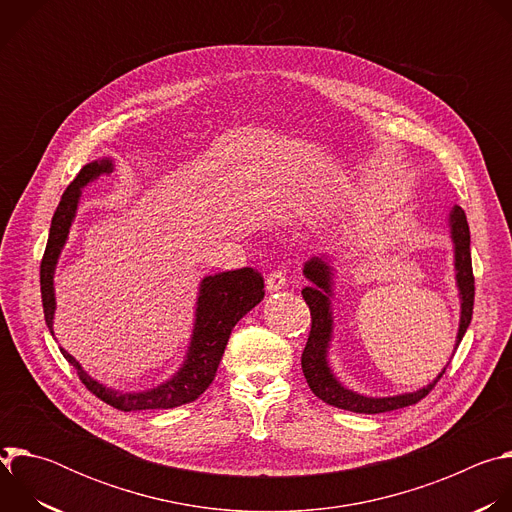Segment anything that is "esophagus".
Returning <instances> with one entry per match:
<instances>
[{
	"label": "esophagus",
	"mask_w": 512,
	"mask_h": 512,
	"mask_svg": "<svg viewBox=\"0 0 512 512\" xmlns=\"http://www.w3.org/2000/svg\"><path fill=\"white\" fill-rule=\"evenodd\" d=\"M285 283H287V277H285V273H283L281 269L271 271V273L267 275V279H265L267 291H279V289L285 287Z\"/></svg>",
	"instance_id": "obj_1"
}]
</instances>
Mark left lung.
Returning <instances> with one entry per match:
<instances>
[{
  "label": "left lung",
  "mask_w": 512,
  "mask_h": 512,
  "mask_svg": "<svg viewBox=\"0 0 512 512\" xmlns=\"http://www.w3.org/2000/svg\"><path fill=\"white\" fill-rule=\"evenodd\" d=\"M452 239L456 243V279L460 287V296H462V318H460V332H458V342L456 348L460 346L470 320H472V310H474V273H472V255H470V227L466 221V212L456 206L452 216ZM304 275L312 281L310 287L302 289V296L310 308L312 316V328L310 336L306 342V348L302 352V371L304 377L312 389V393L322 399L328 405H334L338 409H346L352 413H385L401 407L415 405L423 397L431 393V389L437 385L446 373V369L437 375L433 383L427 387L415 391V393H405L397 397H383V399H371V397H362L356 395L348 389H344L334 375L328 369L326 362V348L330 342V332H332V316H330V267L326 265L324 259L312 257L306 267Z\"/></svg>",
  "instance_id": "8db88e82"
}]
</instances>
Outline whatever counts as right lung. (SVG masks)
Here are the masks:
<instances>
[{"instance_id":"add662e5","label":"right lung","mask_w":512,"mask_h":512,"mask_svg":"<svg viewBox=\"0 0 512 512\" xmlns=\"http://www.w3.org/2000/svg\"><path fill=\"white\" fill-rule=\"evenodd\" d=\"M111 162L99 160L81 168L77 178L68 184L64 190L60 204L54 210L50 235L46 243V251L40 263V291H42V308L48 330L52 332V316H54V287L52 275L54 265L60 255V249L66 241L68 229L75 210L79 204L81 188L95 180L97 176L109 174ZM263 275L253 267H243L237 271H225L208 275L202 279L198 308H196V324L190 342V352L184 362V367L178 375L160 385L158 389L143 391V393H117L93 381L81 364L72 358L66 350L60 348L64 358L75 367L81 383L101 401L119 409V411H141V409H172L184 403L198 399L208 385L212 383L218 364L225 354V346L235 324L253 310L265 296Z\"/></svg>"}]
</instances>
